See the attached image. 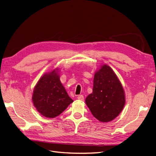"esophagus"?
<instances>
[{"label":"esophagus","instance_id":"obj_1","mask_svg":"<svg viewBox=\"0 0 156 156\" xmlns=\"http://www.w3.org/2000/svg\"><path fill=\"white\" fill-rule=\"evenodd\" d=\"M77 99L79 100H81V101H83L84 96H83V95H79V96L77 97Z\"/></svg>","mask_w":156,"mask_h":156}]
</instances>
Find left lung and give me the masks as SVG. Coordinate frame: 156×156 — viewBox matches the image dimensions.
I'll return each mask as SVG.
<instances>
[{
	"mask_svg": "<svg viewBox=\"0 0 156 156\" xmlns=\"http://www.w3.org/2000/svg\"><path fill=\"white\" fill-rule=\"evenodd\" d=\"M85 103L93 116L101 122L113 120L123 110L125 92L109 66H101L95 73L92 92L86 98Z\"/></svg>",
	"mask_w": 156,
	"mask_h": 156,
	"instance_id": "1",
	"label": "left lung"
}]
</instances>
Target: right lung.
Segmentation results:
<instances>
[{
  "label": "right lung",
  "mask_w": 156,
  "mask_h": 156,
  "mask_svg": "<svg viewBox=\"0 0 156 156\" xmlns=\"http://www.w3.org/2000/svg\"><path fill=\"white\" fill-rule=\"evenodd\" d=\"M58 68L45 73L36 85L32 100L37 112L46 118L61 114L73 100L60 80Z\"/></svg>",
  "instance_id": "add662e5"
}]
</instances>
